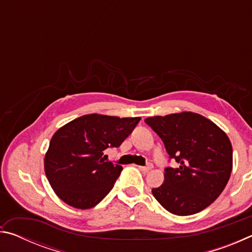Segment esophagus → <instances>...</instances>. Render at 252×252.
I'll return each mask as SVG.
<instances>
[{"label":"esophagus","instance_id":"1","mask_svg":"<svg viewBox=\"0 0 252 252\" xmlns=\"http://www.w3.org/2000/svg\"><path fill=\"white\" fill-rule=\"evenodd\" d=\"M138 168L141 170V171L147 172V171H150V170L152 169V164H148V165H146V167H141V165H139Z\"/></svg>","mask_w":252,"mask_h":252}]
</instances>
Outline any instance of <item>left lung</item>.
<instances>
[{
	"label": "left lung",
	"instance_id": "1",
	"mask_svg": "<svg viewBox=\"0 0 252 252\" xmlns=\"http://www.w3.org/2000/svg\"><path fill=\"white\" fill-rule=\"evenodd\" d=\"M144 122L160 136L178 168L164 169V182L152 194L177 216L202 211L219 197L232 171V146L220 127L201 114L180 112Z\"/></svg>",
	"mask_w": 252,
	"mask_h": 252
}]
</instances>
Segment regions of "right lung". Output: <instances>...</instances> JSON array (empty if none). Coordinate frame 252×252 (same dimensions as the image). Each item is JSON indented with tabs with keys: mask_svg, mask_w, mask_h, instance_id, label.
Listing matches in <instances>:
<instances>
[{
	"mask_svg": "<svg viewBox=\"0 0 252 252\" xmlns=\"http://www.w3.org/2000/svg\"><path fill=\"white\" fill-rule=\"evenodd\" d=\"M140 120L93 113L60 127L44 158V171L55 194L76 209L95 207L122 171L121 165L104 161L103 151L120 147Z\"/></svg>",
	"mask_w": 252,
	"mask_h": 252,
	"instance_id": "obj_1",
	"label": "right lung"
}]
</instances>
